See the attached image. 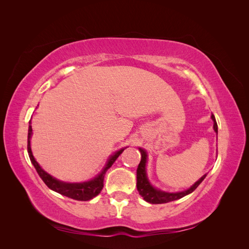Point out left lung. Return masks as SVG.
Here are the masks:
<instances>
[{
    "label": "left lung",
    "instance_id": "8db88e82",
    "mask_svg": "<svg viewBox=\"0 0 249 249\" xmlns=\"http://www.w3.org/2000/svg\"><path fill=\"white\" fill-rule=\"evenodd\" d=\"M212 119L214 122V131L218 133V126L215 116L212 114ZM140 153H141V161L138 165L137 168V190L139 194L143 197V199L146 200L149 203H155V205H158V203H166L169 201H173L182 198L186 195L190 194L193 192L196 188L199 186V184L205 179L206 176H202L196 183H195L189 189L183 191V192H178V193H167V192H163L160 190H157L155 188L149 184L147 177H146V170H145V164H146V153L144 149L139 148Z\"/></svg>",
    "mask_w": 249,
    "mask_h": 249
}]
</instances>
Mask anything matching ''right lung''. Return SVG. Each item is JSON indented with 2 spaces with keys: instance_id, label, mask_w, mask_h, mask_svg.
Wrapping results in <instances>:
<instances>
[{
  "instance_id": "1",
  "label": "right lung",
  "mask_w": 249,
  "mask_h": 249,
  "mask_svg": "<svg viewBox=\"0 0 249 249\" xmlns=\"http://www.w3.org/2000/svg\"><path fill=\"white\" fill-rule=\"evenodd\" d=\"M32 134H33L32 125H29L28 154L30 157V160H31L32 164L34 165L37 173H38L39 177L44 182V184H46L50 189L62 194L64 196H67L76 200L86 201L95 197L96 195H99V193L102 191L104 187V178H105V175H106V171L112 166L113 163H114L115 160L119 157V155L124 150V148H122L119 149L118 152H116L114 155H112L109 158L106 166L104 167V169L94 178L88 180V182H83V183H65L49 175L48 172H46L40 167V165L34 159L32 150H31V145H30V140H31Z\"/></svg>"
}]
</instances>
